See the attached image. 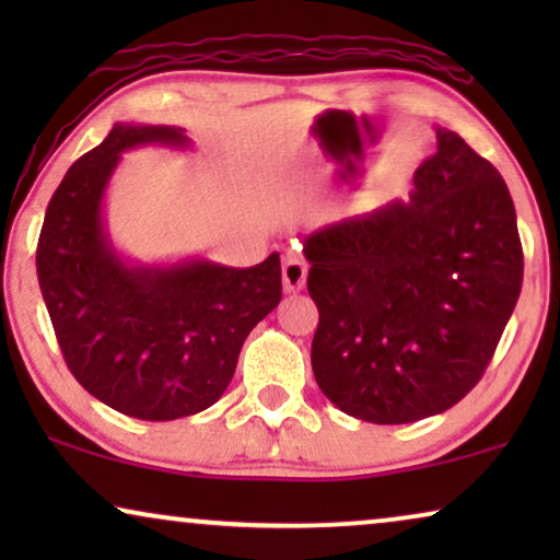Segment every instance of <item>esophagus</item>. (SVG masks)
<instances>
[{"label": "esophagus", "mask_w": 560, "mask_h": 560, "mask_svg": "<svg viewBox=\"0 0 560 560\" xmlns=\"http://www.w3.org/2000/svg\"><path fill=\"white\" fill-rule=\"evenodd\" d=\"M305 278H308V267H305L301 257L290 255L285 262H282V288H285V293H298V290H303Z\"/></svg>", "instance_id": "obj_1"}]
</instances>
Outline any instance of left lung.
<instances>
[{
  "mask_svg": "<svg viewBox=\"0 0 560 560\" xmlns=\"http://www.w3.org/2000/svg\"><path fill=\"white\" fill-rule=\"evenodd\" d=\"M389 201L305 236L318 305L311 364L351 418L397 425L454 408L485 374L523 288L515 203L451 129Z\"/></svg>",
  "mask_w": 560,
  "mask_h": 560,
  "instance_id": "left-lung-1",
  "label": "left lung"
}]
</instances>
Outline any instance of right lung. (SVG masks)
I'll use <instances>...</instances> for the list:
<instances>
[{"instance_id": "add662e5", "label": "right lung", "mask_w": 560, "mask_h": 560, "mask_svg": "<svg viewBox=\"0 0 560 560\" xmlns=\"http://www.w3.org/2000/svg\"><path fill=\"white\" fill-rule=\"evenodd\" d=\"M186 150V129L114 125L52 194L37 280L68 370L96 400L137 420L196 416L224 395L252 328L282 298L280 255L255 267L196 257L129 262L106 232L104 196L121 152Z\"/></svg>"}]
</instances>
